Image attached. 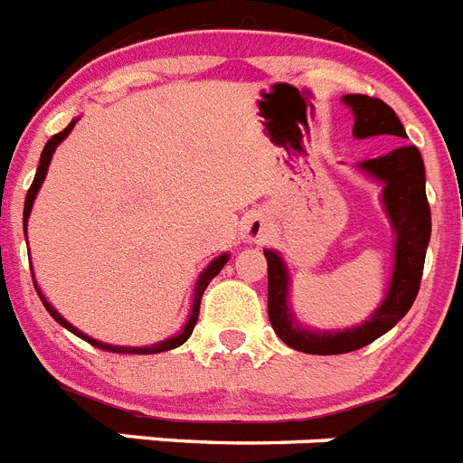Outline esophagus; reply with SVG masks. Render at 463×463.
Masks as SVG:
<instances>
[{"label":"esophagus","instance_id":"esophagus-1","mask_svg":"<svg viewBox=\"0 0 463 463\" xmlns=\"http://www.w3.org/2000/svg\"><path fill=\"white\" fill-rule=\"evenodd\" d=\"M245 234L252 241L261 239V236L267 234V220L261 218V215H250V218H248V224H245Z\"/></svg>","mask_w":463,"mask_h":463}]
</instances>
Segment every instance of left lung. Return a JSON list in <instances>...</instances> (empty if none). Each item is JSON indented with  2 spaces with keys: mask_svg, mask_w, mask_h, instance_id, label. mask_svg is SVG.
<instances>
[{
  "mask_svg": "<svg viewBox=\"0 0 463 463\" xmlns=\"http://www.w3.org/2000/svg\"><path fill=\"white\" fill-rule=\"evenodd\" d=\"M354 110V137H392L408 138L406 129L396 118L394 110L369 94H345L343 97ZM362 169L373 174L384 183L383 199L384 208L396 232V267L392 278L390 292L369 322L354 329L338 331V334H317L297 326L288 308V273L280 257L271 250H264L269 267V320L273 331L298 353L308 354H343L369 345L375 338L392 329L403 315L411 310L420 282H422L424 257H427L429 236H431V208L424 190V162L415 146H396L392 153L383 157L364 162Z\"/></svg>",
  "mask_w": 463,
  "mask_h": 463,
  "instance_id": "8db88e82",
  "label": "left lung"
}]
</instances>
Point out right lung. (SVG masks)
<instances>
[{
  "label": "right lung",
  "mask_w": 463,
  "mask_h": 463,
  "mask_svg": "<svg viewBox=\"0 0 463 463\" xmlns=\"http://www.w3.org/2000/svg\"><path fill=\"white\" fill-rule=\"evenodd\" d=\"M73 125H76V122H69V125L64 127L62 132L55 134V137H51V141L46 143V148H43V153H41L39 169H36V175H34V181H32V187H30V190H27V196H24V213H23V229H24V232H27V218H30L32 203H34V196H36V192H39L41 183H43V178H46V171H48V165H51L52 153H55V148H57V146H60V141H64V137H67V134L71 132ZM224 264H227V255H222V257H218V260H215V261H211V264H208L206 271L202 273V278H199V282H196L194 304H192V313H190V320H187L185 329H183L181 334H178V336L166 338V341L157 343V345H146V347H118V345H106V343H99V341H94V338L85 336L83 331H79V329H76V326L69 325V322L64 320L62 315L57 313V310L52 308L51 304H48L46 298H43V294H41L39 285H34V288H36V294H39V297H41V301H43V306H46V310H48V313H51L52 320L60 322V325H62L64 329H69V331H71V334H76V336H79V338H83V341H88L90 345L99 347V350H106V353H118V354H155V353H165V350H174V347L183 345V343H185L187 338H190L192 329H194V325H196V317H199V306H202L203 289L208 288V282H211L213 278H215L220 271H222ZM32 280H34V276H32Z\"/></svg>",
  "instance_id": "obj_1"
}]
</instances>
